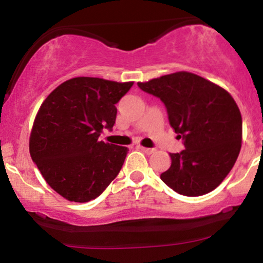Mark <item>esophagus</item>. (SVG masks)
Here are the masks:
<instances>
[{
  "mask_svg": "<svg viewBox=\"0 0 263 263\" xmlns=\"http://www.w3.org/2000/svg\"><path fill=\"white\" fill-rule=\"evenodd\" d=\"M140 149L143 151L146 155H152V153L156 152V148H147V147H142V146H140Z\"/></svg>",
  "mask_w": 263,
  "mask_h": 263,
  "instance_id": "1",
  "label": "esophagus"
}]
</instances>
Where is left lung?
<instances>
[{"label": "left lung", "instance_id": "8db88e82", "mask_svg": "<svg viewBox=\"0 0 263 263\" xmlns=\"http://www.w3.org/2000/svg\"><path fill=\"white\" fill-rule=\"evenodd\" d=\"M137 85L163 101L185 147L170 153L172 164L161 174L163 182L185 197H200L219 186L234 167L242 141V117L230 93L189 71Z\"/></svg>", "mask_w": 263, "mask_h": 263}]
</instances>
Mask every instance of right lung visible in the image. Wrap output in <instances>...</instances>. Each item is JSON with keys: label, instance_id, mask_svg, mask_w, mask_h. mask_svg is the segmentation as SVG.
I'll return each mask as SVG.
<instances>
[{"label": "right lung", "instance_id": "add662e5", "mask_svg": "<svg viewBox=\"0 0 263 263\" xmlns=\"http://www.w3.org/2000/svg\"><path fill=\"white\" fill-rule=\"evenodd\" d=\"M134 85L79 77L60 84L39 107L29 136L33 162L69 201L98 198L121 171L127 147L99 140L116 121L115 105Z\"/></svg>", "mask_w": 263, "mask_h": 263}]
</instances>
